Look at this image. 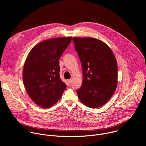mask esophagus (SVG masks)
Wrapping results in <instances>:
<instances>
[{
    "mask_svg": "<svg viewBox=\"0 0 146 146\" xmlns=\"http://www.w3.org/2000/svg\"><path fill=\"white\" fill-rule=\"evenodd\" d=\"M68 82H69V84H70L71 83H72V80H68Z\"/></svg>",
    "mask_w": 146,
    "mask_h": 146,
    "instance_id": "esophagus-1",
    "label": "esophagus"
}]
</instances>
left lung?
Here are the masks:
<instances>
[{
	"label": "left lung",
	"mask_w": 146,
	"mask_h": 146,
	"mask_svg": "<svg viewBox=\"0 0 146 146\" xmlns=\"http://www.w3.org/2000/svg\"><path fill=\"white\" fill-rule=\"evenodd\" d=\"M84 77L77 90L80 100L90 108L103 106L114 93L118 78L117 62L110 48L93 37H73Z\"/></svg>",
	"instance_id": "obj_1"
}]
</instances>
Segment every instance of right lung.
<instances>
[{
    "label": "right lung",
    "instance_id": "1",
    "mask_svg": "<svg viewBox=\"0 0 146 146\" xmlns=\"http://www.w3.org/2000/svg\"><path fill=\"white\" fill-rule=\"evenodd\" d=\"M72 37L44 40L30 51L23 69L25 90L32 100L42 108H49L61 98L66 85L59 76V59Z\"/></svg>",
    "mask_w": 146,
    "mask_h": 146
}]
</instances>
